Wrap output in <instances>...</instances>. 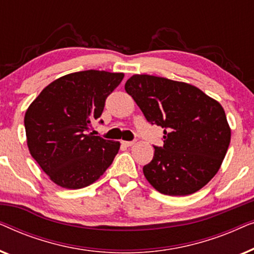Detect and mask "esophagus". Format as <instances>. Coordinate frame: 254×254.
<instances>
[{
	"label": "esophagus",
	"mask_w": 254,
	"mask_h": 254,
	"mask_svg": "<svg viewBox=\"0 0 254 254\" xmlns=\"http://www.w3.org/2000/svg\"><path fill=\"white\" fill-rule=\"evenodd\" d=\"M135 143L134 141H123V144L126 145V147H131Z\"/></svg>",
	"instance_id": "esophagus-1"
}]
</instances>
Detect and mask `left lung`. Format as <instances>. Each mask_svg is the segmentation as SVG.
<instances>
[{
  "label": "left lung",
  "instance_id": "1",
  "mask_svg": "<svg viewBox=\"0 0 254 254\" xmlns=\"http://www.w3.org/2000/svg\"><path fill=\"white\" fill-rule=\"evenodd\" d=\"M125 90L151 125L164 128V144L143 166L159 193L184 196L197 192L221 168L231 129L223 107L189 83L152 75H133Z\"/></svg>",
  "mask_w": 254,
  "mask_h": 254
}]
</instances>
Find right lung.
Instances as JSON below:
<instances>
[{"mask_svg":"<svg viewBox=\"0 0 254 254\" xmlns=\"http://www.w3.org/2000/svg\"><path fill=\"white\" fill-rule=\"evenodd\" d=\"M124 76L105 70L71 72L48 84L26 110L24 125L30 154L58 186L83 189L112 164L120 142L89 130Z\"/></svg>","mask_w":254,"mask_h":254,"instance_id":"obj_1","label":"right lung"}]
</instances>
